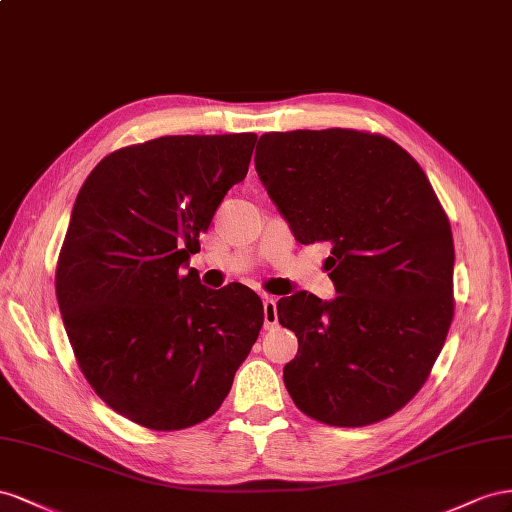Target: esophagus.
Listing matches in <instances>:
<instances>
[{"label":"esophagus","mask_w":512,"mask_h":512,"mask_svg":"<svg viewBox=\"0 0 512 512\" xmlns=\"http://www.w3.org/2000/svg\"><path fill=\"white\" fill-rule=\"evenodd\" d=\"M264 326L268 330L279 326V315H276V298L264 296Z\"/></svg>","instance_id":"esophagus-1"}]
</instances>
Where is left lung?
<instances>
[{
	"label": "left lung",
	"instance_id": "obj_1",
	"mask_svg": "<svg viewBox=\"0 0 512 512\" xmlns=\"http://www.w3.org/2000/svg\"><path fill=\"white\" fill-rule=\"evenodd\" d=\"M255 169L300 244L330 242L337 298L276 304L296 332L291 399L332 427L399 412L427 382L455 313V244L425 171L401 145L349 128L266 133Z\"/></svg>",
	"mask_w": 512,
	"mask_h": 512
}]
</instances>
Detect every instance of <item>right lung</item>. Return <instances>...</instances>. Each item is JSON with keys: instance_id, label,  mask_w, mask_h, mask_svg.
Here are the masks:
<instances>
[{"instance_id": "1", "label": "right lung", "mask_w": 512, "mask_h": 512, "mask_svg": "<svg viewBox=\"0 0 512 512\" xmlns=\"http://www.w3.org/2000/svg\"><path fill=\"white\" fill-rule=\"evenodd\" d=\"M257 135H175L87 175L55 294L79 369L113 412L154 431L210 418L264 326L253 289L203 287L188 259L246 178ZM189 272L186 273L185 270Z\"/></svg>"}]
</instances>
